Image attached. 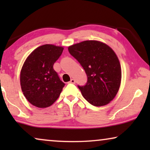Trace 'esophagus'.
<instances>
[{
	"label": "esophagus",
	"mask_w": 150,
	"mask_h": 150,
	"mask_svg": "<svg viewBox=\"0 0 150 150\" xmlns=\"http://www.w3.org/2000/svg\"><path fill=\"white\" fill-rule=\"evenodd\" d=\"M69 83H71V84H75L76 83V81H75L74 79H71L70 81H69Z\"/></svg>",
	"instance_id": "34e87169"
}]
</instances>
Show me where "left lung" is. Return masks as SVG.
<instances>
[{
  "mask_svg": "<svg viewBox=\"0 0 150 150\" xmlns=\"http://www.w3.org/2000/svg\"><path fill=\"white\" fill-rule=\"evenodd\" d=\"M87 76L85 85H78L82 95L95 106H104L115 97L120 89L122 69L113 50L104 43L84 41L68 48Z\"/></svg>",
  "mask_w": 150,
  "mask_h": 150,
  "instance_id": "obj_1",
  "label": "left lung"
}]
</instances>
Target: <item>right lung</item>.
Here are the masks:
<instances>
[{
	"mask_svg": "<svg viewBox=\"0 0 150 150\" xmlns=\"http://www.w3.org/2000/svg\"><path fill=\"white\" fill-rule=\"evenodd\" d=\"M63 48L45 44L34 50L26 59L20 72V85L26 100L38 108L52 105L65 83L53 68Z\"/></svg>",
	"mask_w": 150,
	"mask_h": 150,
	"instance_id": "add662e5",
	"label": "right lung"
}]
</instances>
